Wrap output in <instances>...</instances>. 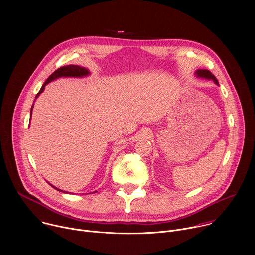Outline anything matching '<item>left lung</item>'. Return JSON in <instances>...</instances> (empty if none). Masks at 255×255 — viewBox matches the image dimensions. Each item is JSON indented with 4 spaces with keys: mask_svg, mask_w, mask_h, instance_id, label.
<instances>
[{
    "mask_svg": "<svg viewBox=\"0 0 255 255\" xmlns=\"http://www.w3.org/2000/svg\"><path fill=\"white\" fill-rule=\"evenodd\" d=\"M195 75H196L197 78H202V79H206V80H209V81L212 80L217 86H219V83H218L215 76L208 69H198V70L195 71Z\"/></svg>",
    "mask_w": 255,
    "mask_h": 255,
    "instance_id": "left-lung-1",
    "label": "left lung"
}]
</instances>
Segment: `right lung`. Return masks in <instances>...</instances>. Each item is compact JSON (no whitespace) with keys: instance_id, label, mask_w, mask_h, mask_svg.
I'll use <instances>...</instances> for the list:
<instances>
[{"instance_id":"obj_1","label":"right lung","mask_w":255,"mask_h":255,"mask_svg":"<svg viewBox=\"0 0 255 255\" xmlns=\"http://www.w3.org/2000/svg\"><path fill=\"white\" fill-rule=\"evenodd\" d=\"M89 75H90V70H89L88 68L83 67V66H80V65H74V64H71V65L61 66L60 68L56 69V70L53 72V74H52L51 76H49V78L45 81V83L42 85V87H41L40 91L38 92V94L36 95L35 100L37 99V98L40 96V94L44 91L45 86H46V85H48V83H51V82H53V81H55V80H57V79H59V78H84V77H88ZM34 102H35V101H34ZM33 106H34V104H33V105H32V107H31L30 120H31V116H32ZM47 183H48V181H47ZM48 185H50L53 189H55V190H57V191H59V192H62V193L68 194V192L62 191V190H60V189H58V188L54 187V186H53V185H51L50 183H48ZM96 192H97V191H96ZM94 193H95V192L90 193V194H94Z\"/></svg>"}]
</instances>
